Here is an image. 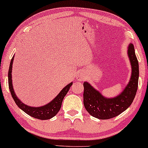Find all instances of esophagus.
Segmentation results:
<instances>
[{"instance_id": "1", "label": "esophagus", "mask_w": 148, "mask_h": 148, "mask_svg": "<svg viewBox=\"0 0 148 148\" xmlns=\"http://www.w3.org/2000/svg\"><path fill=\"white\" fill-rule=\"evenodd\" d=\"M84 75H83L82 73H79L78 74V75H77V79H78V80H84Z\"/></svg>"}]
</instances>
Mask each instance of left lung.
I'll return each mask as SVG.
<instances>
[{"label": "left lung", "mask_w": 148, "mask_h": 148, "mask_svg": "<svg viewBox=\"0 0 148 148\" xmlns=\"http://www.w3.org/2000/svg\"><path fill=\"white\" fill-rule=\"evenodd\" d=\"M128 56L132 65L130 80L120 94L114 98H106L89 84L84 82L83 103L91 115L100 119L113 118L126 110L132 103L138 89L139 77L138 61L134 45L128 47Z\"/></svg>", "instance_id": "1"}]
</instances>
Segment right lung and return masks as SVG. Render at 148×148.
I'll return each instance as SVG.
<instances>
[{
	"label": "right lung",
	"instance_id": "right-lung-1",
	"mask_svg": "<svg viewBox=\"0 0 148 148\" xmlns=\"http://www.w3.org/2000/svg\"><path fill=\"white\" fill-rule=\"evenodd\" d=\"M13 60H14V56L12 58L9 71H8V84H9V89L10 91L11 95L15 103L24 112L34 118L46 120V119H49L54 117L61 109L63 99L69 91L70 87L73 84V82H71L68 85H66L52 101H50L49 103L46 104L45 106H40V107H31V106L25 105L24 103L21 102L18 99L14 93V89H13L12 81V70Z\"/></svg>",
	"mask_w": 148,
	"mask_h": 148
}]
</instances>
